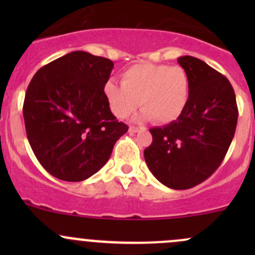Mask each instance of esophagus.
<instances>
[{
  "mask_svg": "<svg viewBox=\"0 0 255 255\" xmlns=\"http://www.w3.org/2000/svg\"><path fill=\"white\" fill-rule=\"evenodd\" d=\"M138 130H139V128L135 127V126H130V127H129V132L130 133H135V132H138Z\"/></svg>",
  "mask_w": 255,
  "mask_h": 255,
  "instance_id": "obj_1",
  "label": "esophagus"
}]
</instances>
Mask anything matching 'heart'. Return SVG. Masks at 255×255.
<instances>
[{
    "mask_svg": "<svg viewBox=\"0 0 255 255\" xmlns=\"http://www.w3.org/2000/svg\"><path fill=\"white\" fill-rule=\"evenodd\" d=\"M121 84L109 80L104 92L109 106L117 118H127L138 105L139 117L160 125L176 121L187 106L191 82L181 66L144 63L126 69ZM140 102L138 103L137 101Z\"/></svg>",
    "mask_w": 255,
    "mask_h": 255,
    "instance_id": "obj_1",
    "label": "heart"
}]
</instances>
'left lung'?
<instances>
[{"mask_svg": "<svg viewBox=\"0 0 255 255\" xmlns=\"http://www.w3.org/2000/svg\"><path fill=\"white\" fill-rule=\"evenodd\" d=\"M177 63L191 82L189 102L176 121L149 129L153 142L144 159L161 184L186 190L221 165L235 137L238 107L226 76L194 56H180Z\"/></svg>", "mask_w": 255, "mask_h": 255, "instance_id": "8db88e82", "label": "left lung"}]
</instances>
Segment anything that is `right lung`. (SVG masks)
<instances>
[{"label":"right lung","instance_id":"right-lung-1","mask_svg":"<svg viewBox=\"0 0 255 255\" xmlns=\"http://www.w3.org/2000/svg\"><path fill=\"white\" fill-rule=\"evenodd\" d=\"M112 69L110 59L78 50L40 68L29 82L25 132L38 161L53 176L76 182L94 175L128 130L105 97Z\"/></svg>","mask_w":255,"mask_h":255}]
</instances>
